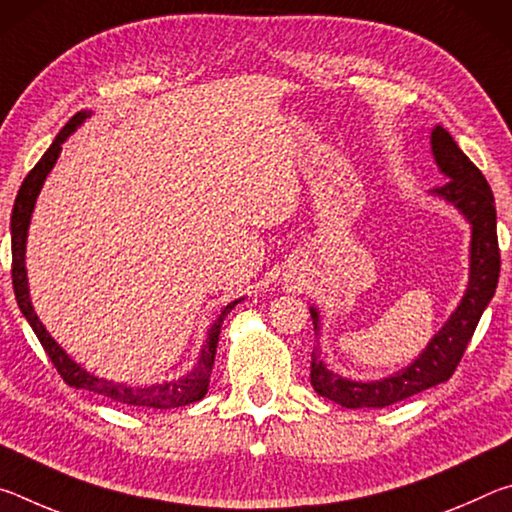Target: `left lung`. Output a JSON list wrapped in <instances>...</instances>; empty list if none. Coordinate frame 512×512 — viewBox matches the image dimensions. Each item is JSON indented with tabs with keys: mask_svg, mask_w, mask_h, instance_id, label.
<instances>
[{
	"mask_svg": "<svg viewBox=\"0 0 512 512\" xmlns=\"http://www.w3.org/2000/svg\"><path fill=\"white\" fill-rule=\"evenodd\" d=\"M431 151L445 183L433 187L431 194L445 198L472 225L470 244V284L461 305L449 316L443 329L433 336L411 366L379 381H352L329 370L320 350L311 352V386L318 395L327 397L345 409H384L402 402L415 393L443 384L454 375L463 352L470 343L483 309L495 296L499 282V241L495 196L476 164L458 149L454 137L443 126L431 131ZM314 329H318V311L311 307Z\"/></svg>",
	"mask_w": 512,
	"mask_h": 512,
	"instance_id": "1",
	"label": "left lung"
}]
</instances>
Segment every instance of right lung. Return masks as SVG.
I'll list each match as a JSON object with an SVG mask.
<instances>
[{"label": "right lung", "mask_w": 512, "mask_h": 512, "mask_svg": "<svg viewBox=\"0 0 512 512\" xmlns=\"http://www.w3.org/2000/svg\"><path fill=\"white\" fill-rule=\"evenodd\" d=\"M88 117L90 112L83 110V112H76V115L67 121L63 131L56 135V140L51 142V146L45 151V155H42L36 167L29 171V176L24 178L20 192H17L13 216H11V250H13L11 273H13L15 300L17 305H20L24 318H27L29 325L33 327V332H36L42 348H45V352L49 354V359L58 370V375L65 379V384L74 388H85V391L99 393L103 397H110L112 402L128 404V406H146V409H176V406L198 402L203 400L207 393V386H210V375H212V366L216 357V343H219L223 318L230 314V309L235 307L237 302H241V298L230 302V305L221 311V316L214 320L210 332H207V341L201 348V354H198L194 370H189L187 375L180 379L164 381V384H153L144 388L115 384V381L90 375L88 370H83L79 363L67 357L65 350L51 339V334L47 332L45 325L40 323L36 311H33L31 298H29V284H27V266H24V250H27V232L31 223V212L33 207H36V198L40 194L42 183H45L47 173L51 171V167H54L60 155V149H63L60 144H63Z\"/></svg>", "instance_id": "1"}]
</instances>
